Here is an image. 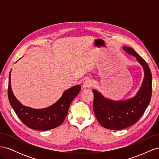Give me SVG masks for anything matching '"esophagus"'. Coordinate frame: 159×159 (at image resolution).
Returning <instances> with one entry per match:
<instances>
[{
    "label": "esophagus",
    "mask_w": 159,
    "mask_h": 159,
    "mask_svg": "<svg viewBox=\"0 0 159 159\" xmlns=\"http://www.w3.org/2000/svg\"><path fill=\"white\" fill-rule=\"evenodd\" d=\"M92 86V84H91L89 80H86L85 82L83 84V88L84 89H88L91 88Z\"/></svg>",
    "instance_id": "obj_1"
}]
</instances>
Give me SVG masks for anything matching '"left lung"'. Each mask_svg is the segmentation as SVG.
Returning a JSON list of instances; mask_svg holds the SVG:
<instances>
[{"label": "left lung", "mask_w": 159, "mask_h": 159, "mask_svg": "<svg viewBox=\"0 0 159 159\" xmlns=\"http://www.w3.org/2000/svg\"><path fill=\"white\" fill-rule=\"evenodd\" d=\"M128 54L135 57L144 71V78L136 95L127 99L113 100L96 89L93 93V111L98 122L105 128L121 130L135 124L150 103L152 93V74L147 62L133 48L123 46Z\"/></svg>", "instance_id": "1"}]
</instances>
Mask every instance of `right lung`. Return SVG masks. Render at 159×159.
Returning <instances> with one entry per match:
<instances>
[{
	"label": "right lung",
	"mask_w": 159,
	"mask_h": 159,
	"mask_svg": "<svg viewBox=\"0 0 159 159\" xmlns=\"http://www.w3.org/2000/svg\"><path fill=\"white\" fill-rule=\"evenodd\" d=\"M9 74L8 95L9 102L18 118L26 125L38 131H48L60 126L68 114L70 105L81 90L80 85L66 89L61 97L50 106L34 109L23 105L14 96Z\"/></svg>",
	"instance_id": "add662e5"
}]
</instances>
